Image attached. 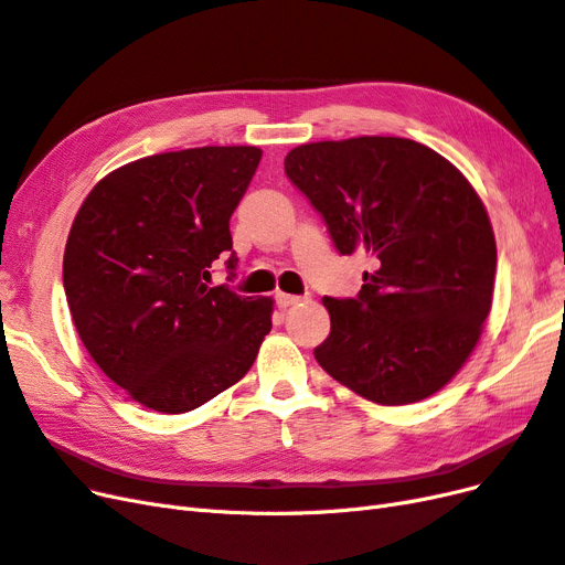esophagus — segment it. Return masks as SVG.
Returning a JSON list of instances; mask_svg holds the SVG:
<instances>
[{
  "label": "esophagus",
  "instance_id": "1",
  "mask_svg": "<svg viewBox=\"0 0 565 565\" xmlns=\"http://www.w3.org/2000/svg\"><path fill=\"white\" fill-rule=\"evenodd\" d=\"M303 297H297V295H285V292H278L276 295V303L280 306V309H287V306H295L299 303Z\"/></svg>",
  "mask_w": 565,
  "mask_h": 565
}]
</instances>
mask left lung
Returning <instances> with one entry per match:
<instances>
[{
  "mask_svg": "<svg viewBox=\"0 0 565 565\" xmlns=\"http://www.w3.org/2000/svg\"><path fill=\"white\" fill-rule=\"evenodd\" d=\"M285 172L337 249L365 252L374 266L355 299L322 297L332 332L316 361L372 403L434 396L469 361L492 306L498 245L476 188L398 136L301 143Z\"/></svg>",
  "mask_w": 565,
  "mask_h": 565,
  "instance_id": "left-lung-1",
  "label": "left lung"
}]
</instances>
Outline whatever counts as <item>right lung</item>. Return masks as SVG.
<instances>
[{
    "instance_id": "obj_1",
    "label": "right lung",
    "mask_w": 565,
    "mask_h": 565,
    "mask_svg": "<svg viewBox=\"0 0 565 565\" xmlns=\"http://www.w3.org/2000/svg\"><path fill=\"white\" fill-rule=\"evenodd\" d=\"M259 160L256 146L148 156L113 169L75 214L63 254L75 330L106 377L156 413H191L241 382L273 328L270 297L207 285Z\"/></svg>"
}]
</instances>
